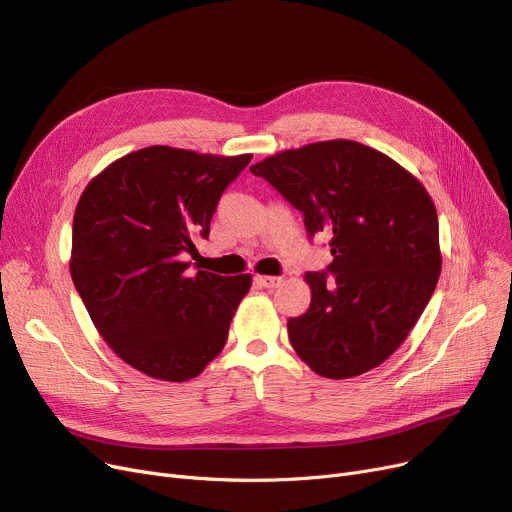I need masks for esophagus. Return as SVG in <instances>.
<instances>
[{"label":"esophagus","instance_id":"1","mask_svg":"<svg viewBox=\"0 0 512 512\" xmlns=\"http://www.w3.org/2000/svg\"><path fill=\"white\" fill-rule=\"evenodd\" d=\"M255 280L263 288H278L282 284V278H278V276H257Z\"/></svg>","mask_w":512,"mask_h":512}]
</instances>
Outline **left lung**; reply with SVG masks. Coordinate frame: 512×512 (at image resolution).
<instances>
[{"label":"left lung","mask_w":512,"mask_h":512,"mask_svg":"<svg viewBox=\"0 0 512 512\" xmlns=\"http://www.w3.org/2000/svg\"><path fill=\"white\" fill-rule=\"evenodd\" d=\"M251 172L303 213L311 238H330L328 270L305 276L309 309L288 319L294 351L330 380L382 365L415 328L442 270L425 186L388 155L344 139L276 153Z\"/></svg>","instance_id":"left-lung-1"}]
</instances>
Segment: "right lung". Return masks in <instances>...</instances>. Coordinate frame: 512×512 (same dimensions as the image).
Segmentation results:
<instances>
[{
  "mask_svg": "<svg viewBox=\"0 0 512 512\" xmlns=\"http://www.w3.org/2000/svg\"><path fill=\"white\" fill-rule=\"evenodd\" d=\"M251 157L153 145L116 159L80 195L72 282L112 351L155 380L197 378L251 288L249 274H188L184 261Z\"/></svg>",
  "mask_w": 512,
  "mask_h": 512,
  "instance_id": "add662e5",
  "label": "right lung"
}]
</instances>
